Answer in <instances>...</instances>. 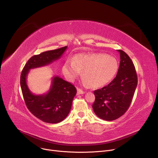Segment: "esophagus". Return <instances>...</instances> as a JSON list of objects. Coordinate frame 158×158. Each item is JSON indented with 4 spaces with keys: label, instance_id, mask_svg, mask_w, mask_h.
Listing matches in <instances>:
<instances>
[{
    "label": "esophagus",
    "instance_id": "34e87169",
    "mask_svg": "<svg viewBox=\"0 0 158 158\" xmlns=\"http://www.w3.org/2000/svg\"><path fill=\"white\" fill-rule=\"evenodd\" d=\"M85 93V92H84L83 90H82L80 88L77 89V95H81V94H84Z\"/></svg>",
    "mask_w": 158,
    "mask_h": 158
}]
</instances>
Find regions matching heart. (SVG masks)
I'll use <instances>...</instances> for the list:
<instances>
[{
	"mask_svg": "<svg viewBox=\"0 0 158 158\" xmlns=\"http://www.w3.org/2000/svg\"><path fill=\"white\" fill-rule=\"evenodd\" d=\"M118 63L114 57L99 53L79 54L72 61L66 60L62 68L66 78L73 82L81 72L82 82L86 86L101 88L110 82L118 70Z\"/></svg>",
	"mask_w": 158,
	"mask_h": 158,
	"instance_id": "obj_1",
	"label": "heart"
}]
</instances>
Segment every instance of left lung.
I'll list each match as a JSON object with an SVG mask.
<instances>
[{
  "mask_svg": "<svg viewBox=\"0 0 158 158\" xmlns=\"http://www.w3.org/2000/svg\"><path fill=\"white\" fill-rule=\"evenodd\" d=\"M117 76L110 83L94 91L95 100L92 107L100 118L112 121L120 117L129 107L138 84L135 65L129 56L122 50Z\"/></svg>",
  "mask_w": 158,
  "mask_h": 158,
  "instance_id": "left-lung-1",
  "label": "left lung"
}]
</instances>
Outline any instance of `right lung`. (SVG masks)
<instances>
[{
  "instance_id": "obj_1",
  "label": "right lung",
  "mask_w": 158,
  "mask_h": 158,
  "mask_svg": "<svg viewBox=\"0 0 158 158\" xmlns=\"http://www.w3.org/2000/svg\"><path fill=\"white\" fill-rule=\"evenodd\" d=\"M66 48L67 46L33 56L24 66L21 73L20 86L27 107L36 118L47 123H59L67 117L77 89L70 82L59 76H54L47 94L35 95L27 86V76L31 69L48 65L59 60Z\"/></svg>"
}]
</instances>
